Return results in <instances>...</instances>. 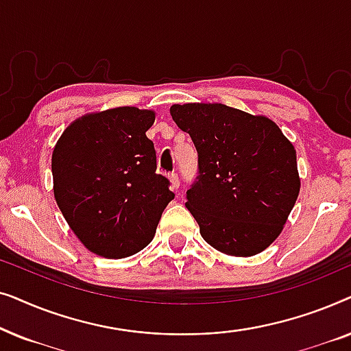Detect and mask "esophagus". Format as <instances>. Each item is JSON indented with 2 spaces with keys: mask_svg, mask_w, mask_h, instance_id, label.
Returning a JSON list of instances; mask_svg holds the SVG:
<instances>
[{
  "mask_svg": "<svg viewBox=\"0 0 351 351\" xmlns=\"http://www.w3.org/2000/svg\"><path fill=\"white\" fill-rule=\"evenodd\" d=\"M169 180H171V184H172V189H179V185H180V180H179V176L176 174V172H172V174L169 176Z\"/></svg>",
  "mask_w": 351,
  "mask_h": 351,
  "instance_id": "1",
  "label": "esophagus"
}]
</instances>
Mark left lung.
Instances as JSON below:
<instances>
[{"mask_svg": "<svg viewBox=\"0 0 351 351\" xmlns=\"http://www.w3.org/2000/svg\"><path fill=\"white\" fill-rule=\"evenodd\" d=\"M198 152L186 209L217 251L256 256L280 237L300 190L294 145L267 117L223 104L172 105Z\"/></svg>", "mask_w": 351, "mask_h": 351, "instance_id": "1", "label": "left lung"}]
</instances>
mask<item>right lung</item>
<instances>
[{
    "label": "right lung",
    "mask_w": 351,
    "mask_h": 351,
    "mask_svg": "<svg viewBox=\"0 0 351 351\" xmlns=\"http://www.w3.org/2000/svg\"><path fill=\"white\" fill-rule=\"evenodd\" d=\"M153 123L152 110L110 108L75 119L56 143L57 206L97 256L123 258L142 251L174 199L169 180L156 174V152L145 136Z\"/></svg>",
    "instance_id": "right-lung-1"
}]
</instances>
